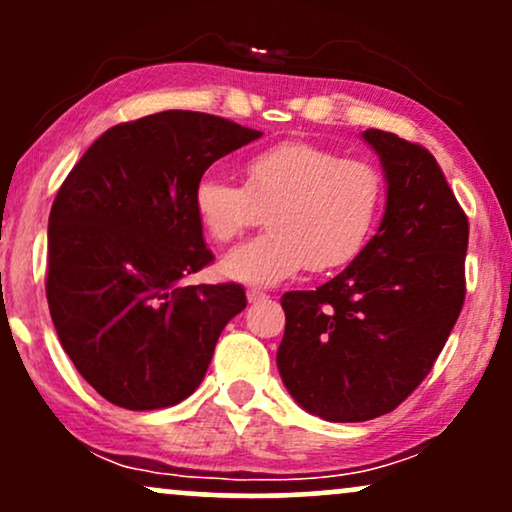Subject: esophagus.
Wrapping results in <instances>:
<instances>
[{
	"label": "esophagus",
	"instance_id": "obj_1",
	"mask_svg": "<svg viewBox=\"0 0 512 512\" xmlns=\"http://www.w3.org/2000/svg\"><path fill=\"white\" fill-rule=\"evenodd\" d=\"M262 298H267V293L260 291V289H248V301H250V303L262 301Z\"/></svg>",
	"mask_w": 512,
	"mask_h": 512
}]
</instances>
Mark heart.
I'll return each instance as SVG.
<instances>
[{
  "instance_id": "obj_1",
  "label": "heart",
  "mask_w": 512,
  "mask_h": 512,
  "mask_svg": "<svg viewBox=\"0 0 512 512\" xmlns=\"http://www.w3.org/2000/svg\"><path fill=\"white\" fill-rule=\"evenodd\" d=\"M385 178L373 163L308 142H279L243 163V185L204 173L192 209L204 236L226 245L269 209L264 236L219 264L228 279L272 286L301 269L332 272L354 262L378 226Z\"/></svg>"
}]
</instances>
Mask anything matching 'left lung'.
Returning a JSON list of instances; mask_svg holds the SVG:
<instances>
[{
	"instance_id": "8db88e82",
	"label": "left lung",
	"mask_w": 512,
	"mask_h": 512,
	"mask_svg": "<svg viewBox=\"0 0 512 512\" xmlns=\"http://www.w3.org/2000/svg\"><path fill=\"white\" fill-rule=\"evenodd\" d=\"M363 139L385 170L383 223L342 274L281 296L276 351L291 397L342 424L383 416L424 383L467 293L469 221L436 158L383 129Z\"/></svg>"
}]
</instances>
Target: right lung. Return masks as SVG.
Returning a JSON list of instances; mask_svg holds the SVG:
<instances>
[{"mask_svg": "<svg viewBox=\"0 0 512 512\" xmlns=\"http://www.w3.org/2000/svg\"><path fill=\"white\" fill-rule=\"evenodd\" d=\"M257 129L192 110L120 122L69 170L50 209L45 293L62 349L122 409L173 407L248 305L240 284L187 286L214 260L192 190Z\"/></svg>", "mask_w": 512, "mask_h": 512, "instance_id": "1", "label": "right lung"}]
</instances>
